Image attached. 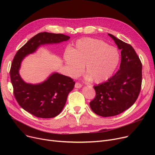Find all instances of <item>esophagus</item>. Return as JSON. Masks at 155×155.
I'll return each mask as SVG.
<instances>
[{
    "mask_svg": "<svg viewBox=\"0 0 155 155\" xmlns=\"http://www.w3.org/2000/svg\"><path fill=\"white\" fill-rule=\"evenodd\" d=\"M82 87V85H81L80 83H78V82H77L75 84V87L77 88H81Z\"/></svg>",
    "mask_w": 155,
    "mask_h": 155,
    "instance_id": "esophagus-1",
    "label": "esophagus"
}]
</instances>
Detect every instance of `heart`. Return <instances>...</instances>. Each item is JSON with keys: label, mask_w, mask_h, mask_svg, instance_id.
I'll return each instance as SVG.
<instances>
[{"label": "heart", "mask_w": 155, "mask_h": 155, "mask_svg": "<svg viewBox=\"0 0 155 155\" xmlns=\"http://www.w3.org/2000/svg\"><path fill=\"white\" fill-rule=\"evenodd\" d=\"M64 60L70 77L82 74L85 66L87 79L96 84L109 80L120 61L117 49L102 40L87 38L78 39L75 45L64 53Z\"/></svg>", "instance_id": "heart-1"}]
</instances>
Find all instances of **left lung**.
Returning <instances> with one entry per match:
<instances>
[{
	"label": "left lung",
	"mask_w": 155,
	"mask_h": 155,
	"mask_svg": "<svg viewBox=\"0 0 155 155\" xmlns=\"http://www.w3.org/2000/svg\"><path fill=\"white\" fill-rule=\"evenodd\" d=\"M121 50L119 70L107 82L94 86L95 98L90 102L92 110L102 117L117 116L134 104L142 83V63L134 48L111 34Z\"/></svg>",
	"instance_id": "8db88e82"
}]
</instances>
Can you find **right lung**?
Listing matches in <instances>:
<instances>
[{
  "label": "right lung",
  "instance_id": "obj_1",
  "mask_svg": "<svg viewBox=\"0 0 155 155\" xmlns=\"http://www.w3.org/2000/svg\"><path fill=\"white\" fill-rule=\"evenodd\" d=\"M70 38L63 34L40 32L31 38L14 56L10 70L14 97L23 109L36 117L52 118L58 116L75 82L70 77L53 73L41 84L26 83L19 73L21 62L25 56L35 52L41 45L60 43Z\"/></svg>",
  "mask_w": 155,
  "mask_h": 155
}]
</instances>
